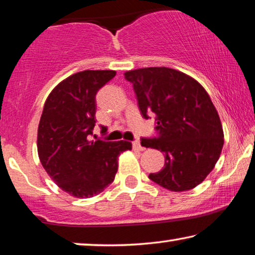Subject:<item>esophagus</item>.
<instances>
[{
	"instance_id": "esophagus-1",
	"label": "esophagus",
	"mask_w": 255,
	"mask_h": 255,
	"mask_svg": "<svg viewBox=\"0 0 255 255\" xmlns=\"http://www.w3.org/2000/svg\"><path fill=\"white\" fill-rule=\"evenodd\" d=\"M132 145H133V148L138 149V150H142V149H143V147H142L141 145H140L139 140H134V141L132 142Z\"/></svg>"
}]
</instances>
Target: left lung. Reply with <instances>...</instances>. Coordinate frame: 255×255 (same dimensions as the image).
Instances as JSON below:
<instances>
[{
    "label": "left lung",
    "mask_w": 255,
    "mask_h": 255,
    "mask_svg": "<svg viewBox=\"0 0 255 255\" xmlns=\"http://www.w3.org/2000/svg\"><path fill=\"white\" fill-rule=\"evenodd\" d=\"M133 84L141 116L155 115L156 135L143 147L161 150L164 167L149 179L173 192L199 185L215 167L223 147V128L205 88L185 73L165 66L124 73Z\"/></svg>",
    "instance_id": "1"
}]
</instances>
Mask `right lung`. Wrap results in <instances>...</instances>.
Instances as JSON below:
<instances>
[{
  "mask_svg": "<svg viewBox=\"0 0 255 255\" xmlns=\"http://www.w3.org/2000/svg\"><path fill=\"white\" fill-rule=\"evenodd\" d=\"M116 76L113 70H85L51 91L38 128V153L50 178L76 198L94 197L115 179L117 158L132 148L128 141H91L101 87ZM101 131L107 128L101 127Z\"/></svg>",
  "mask_w": 255,
  "mask_h": 255,
  "instance_id": "right-lung-1",
  "label": "right lung"
}]
</instances>
